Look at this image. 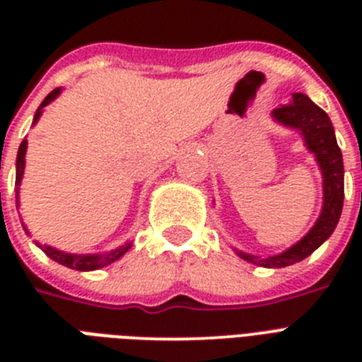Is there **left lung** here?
I'll return each mask as SVG.
<instances>
[{"mask_svg":"<svg viewBox=\"0 0 362 362\" xmlns=\"http://www.w3.org/2000/svg\"><path fill=\"white\" fill-rule=\"evenodd\" d=\"M272 117L277 123L299 130L305 137V145L315 156L319 168L322 172V210L315 225L312 226L305 238L290 246L279 255L272 257H259V255L238 252V255L245 261L264 268H283L296 264L315 252L326 239L330 238L339 223L343 212L344 201V166L343 153L335 139L334 127L322 108L313 103L308 95L296 92L293 101L288 105H281L272 112Z\"/></svg>","mask_w":362,"mask_h":362,"instance_id":"obj_1","label":"left lung"}]
</instances>
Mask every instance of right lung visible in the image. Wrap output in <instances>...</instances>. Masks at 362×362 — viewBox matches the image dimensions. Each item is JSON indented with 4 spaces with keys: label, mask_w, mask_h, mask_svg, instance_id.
<instances>
[{
    "label": "right lung",
    "mask_w": 362,
    "mask_h": 362,
    "mask_svg": "<svg viewBox=\"0 0 362 362\" xmlns=\"http://www.w3.org/2000/svg\"><path fill=\"white\" fill-rule=\"evenodd\" d=\"M59 94H62V88H56V90H52L49 95H47V98L43 99V103H41L40 108H37L36 116H34V123L32 124L37 123L43 107H47L49 103H52L54 99H56ZM25 153H27V139H23V141H21V145H19V150H18V158H16V190H18L16 194H19V185H21V177H23V172H25ZM16 206H19V201H16ZM23 230L28 233V235H30V232H28L27 226L25 225H23ZM37 246H40L41 250L49 255L52 261L63 264V267H69V268H72V270L90 272V270H99V268H103V267H107V264L117 261L121 255H124L127 252H129V248L132 246V243H124V245H121L119 248L108 252V254H85V255L66 254V252L57 250V248H52V246H49V245H45V246L37 245Z\"/></svg>",
    "instance_id": "1"
}]
</instances>
